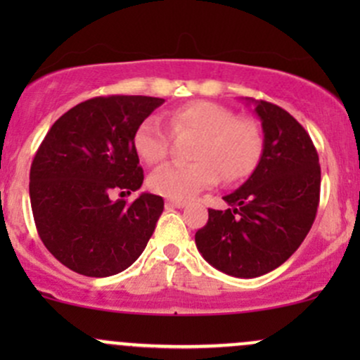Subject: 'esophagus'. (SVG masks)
<instances>
[{"label":"esophagus","instance_id":"esophagus-1","mask_svg":"<svg viewBox=\"0 0 360 360\" xmlns=\"http://www.w3.org/2000/svg\"><path fill=\"white\" fill-rule=\"evenodd\" d=\"M166 205L172 206V208H184L188 203H186V201H181V200H167Z\"/></svg>","mask_w":360,"mask_h":360}]
</instances>
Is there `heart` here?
Wrapping results in <instances>:
<instances>
[{"label": "heart", "mask_w": 360, "mask_h": 360, "mask_svg": "<svg viewBox=\"0 0 360 360\" xmlns=\"http://www.w3.org/2000/svg\"><path fill=\"white\" fill-rule=\"evenodd\" d=\"M177 137H196L189 164H169L148 177V188L169 200H188L221 177L233 184L255 171L264 152L262 128L255 120L237 117L233 110L213 101H191L167 113ZM140 160L155 166L169 154V135L155 117H148L134 134Z\"/></svg>", "instance_id": "heart-1"}]
</instances>
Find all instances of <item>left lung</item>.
Instances as JSON below:
<instances>
[{"instance_id": "obj_1", "label": "left lung", "mask_w": 360, "mask_h": 360, "mask_svg": "<svg viewBox=\"0 0 360 360\" xmlns=\"http://www.w3.org/2000/svg\"><path fill=\"white\" fill-rule=\"evenodd\" d=\"M245 100L262 122V157L249 179L223 196L229 210H208L194 240L214 269L249 279L274 271L304 240L320 203L321 174L311 139L286 110Z\"/></svg>"}]
</instances>
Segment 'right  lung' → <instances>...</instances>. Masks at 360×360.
<instances>
[{
  "label": "right lung",
  "instance_id": "add662e5",
  "mask_svg": "<svg viewBox=\"0 0 360 360\" xmlns=\"http://www.w3.org/2000/svg\"><path fill=\"white\" fill-rule=\"evenodd\" d=\"M152 96H98L51 127L30 167L37 232L59 262L77 274L106 278L140 257L164 200L142 193L131 205L111 200L143 183L134 150L140 123L162 105Z\"/></svg>",
  "mask_w": 360,
  "mask_h": 360
}]
</instances>
